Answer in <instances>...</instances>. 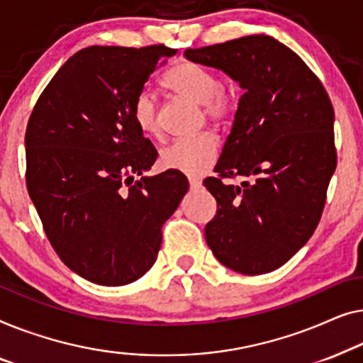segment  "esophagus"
Masks as SVG:
<instances>
[{"label": "esophagus", "mask_w": 363, "mask_h": 363, "mask_svg": "<svg viewBox=\"0 0 363 363\" xmlns=\"http://www.w3.org/2000/svg\"><path fill=\"white\" fill-rule=\"evenodd\" d=\"M189 186H191V189H199L202 186V181L197 179V177H189Z\"/></svg>", "instance_id": "esophagus-1"}]
</instances>
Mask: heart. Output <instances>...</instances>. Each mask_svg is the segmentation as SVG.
Instances as JSON below:
<instances>
[{
    "label": "heart",
    "mask_w": 363,
    "mask_h": 363,
    "mask_svg": "<svg viewBox=\"0 0 363 363\" xmlns=\"http://www.w3.org/2000/svg\"><path fill=\"white\" fill-rule=\"evenodd\" d=\"M166 89L202 105V110L211 121L220 123L230 115L232 99L220 89V82L211 69L197 62L176 64L162 79ZM133 120L143 135H160L156 100L150 91L143 90L136 95L131 106ZM220 145L216 135L202 133L187 140H177L161 152V164L166 169L179 171L187 176H202L216 164Z\"/></svg>",
    "instance_id": "obj_1"
}]
</instances>
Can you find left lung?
Here are the masks:
<instances>
[{
  "mask_svg": "<svg viewBox=\"0 0 363 363\" xmlns=\"http://www.w3.org/2000/svg\"><path fill=\"white\" fill-rule=\"evenodd\" d=\"M184 55L243 89L217 176L203 181L217 201L207 245L233 272H273L308 243L323 216L337 166L328 91L272 35H245Z\"/></svg>",
  "mask_w": 363,
  "mask_h": 363,
  "instance_id": "left-lung-1",
  "label": "left lung"
}]
</instances>
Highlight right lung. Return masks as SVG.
<instances>
[{
    "label": "right lung",
    "mask_w": 363,
    "mask_h": 363,
    "mask_svg": "<svg viewBox=\"0 0 363 363\" xmlns=\"http://www.w3.org/2000/svg\"><path fill=\"white\" fill-rule=\"evenodd\" d=\"M166 45H91L40 94L26 128V184L59 258L82 278L123 286L157 258L161 228L186 196L179 171L135 180L157 151L131 115Z\"/></svg>",
    "instance_id": "add662e5"
}]
</instances>
